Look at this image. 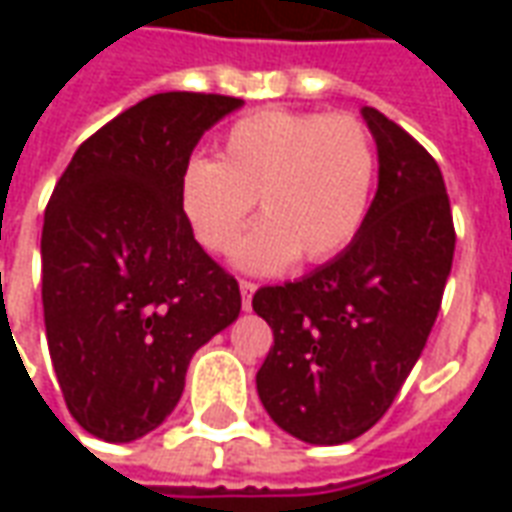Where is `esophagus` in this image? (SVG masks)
<instances>
[{"label": "esophagus", "mask_w": 512, "mask_h": 512, "mask_svg": "<svg viewBox=\"0 0 512 512\" xmlns=\"http://www.w3.org/2000/svg\"><path fill=\"white\" fill-rule=\"evenodd\" d=\"M238 288H241V296H244V310H252V293L257 290V285L255 282H249V279H241Z\"/></svg>", "instance_id": "obj_1"}]
</instances>
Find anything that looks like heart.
I'll list each match as a JSON object with an SVG mask.
<instances>
[{
    "label": "heart",
    "instance_id": "heart-1",
    "mask_svg": "<svg viewBox=\"0 0 512 512\" xmlns=\"http://www.w3.org/2000/svg\"><path fill=\"white\" fill-rule=\"evenodd\" d=\"M376 150L354 115L260 109L227 128L216 158L194 156L178 205L205 249L224 252L255 208L263 222L235 246V266L257 274L296 257L323 263L351 244L370 205Z\"/></svg>",
    "mask_w": 512,
    "mask_h": 512
}]
</instances>
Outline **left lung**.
Returning a JSON list of instances; mask_svg holds the SVG:
<instances>
[{
    "label": "left lung",
    "instance_id": "left-lung-1",
    "mask_svg": "<svg viewBox=\"0 0 512 512\" xmlns=\"http://www.w3.org/2000/svg\"><path fill=\"white\" fill-rule=\"evenodd\" d=\"M362 117L378 147L362 230L326 266L252 299L274 332L257 395L307 444H345L384 417L428 343L455 252L439 164L378 109Z\"/></svg>",
    "mask_w": 512,
    "mask_h": 512
}]
</instances>
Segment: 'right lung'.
<instances>
[{"label":"right lung","mask_w":512,"mask_h":512,"mask_svg":"<svg viewBox=\"0 0 512 512\" xmlns=\"http://www.w3.org/2000/svg\"><path fill=\"white\" fill-rule=\"evenodd\" d=\"M241 98L158 93L73 153L43 216V318L73 419L98 439H142L178 406L191 356L241 312L178 205L200 136Z\"/></svg>","instance_id":"1"}]
</instances>
